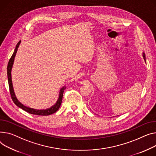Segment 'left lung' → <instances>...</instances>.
<instances>
[{"label": "left lung", "instance_id": "left-lung-1", "mask_svg": "<svg viewBox=\"0 0 156 156\" xmlns=\"http://www.w3.org/2000/svg\"><path fill=\"white\" fill-rule=\"evenodd\" d=\"M143 57H144V60L146 61V55H145V53H143Z\"/></svg>", "mask_w": 156, "mask_h": 156}]
</instances>
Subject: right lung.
<instances>
[{"instance_id":"1","label":"right lung","mask_w":156,"mask_h":156,"mask_svg":"<svg viewBox=\"0 0 156 156\" xmlns=\"http://www.w3.org/2000/svg\"><path fill=\"white\" fill-rule=\"evenodd\" d=\"M20 43V41L17 44L14 53L12 55L11 58H10L8 65H7V78H8V83H9V91H10V96H11L12 100L15 104L17 106H18L19 108L25 110L26 112H27L29 113H31V114H33V115H43V116L49 115H51V114H53V113L56 112L58 110V109L59 108L61 104V102H62V99H63V92H64L65 88L63 87L61 89L60 92H59V98L55 104L53 106H52L51 108L46 109V110H36V109H33V108H30L24 106V105L22 104L21 103H20L15 95V93H14V90H13V87H12V80H11V69H12V67L13 65L14 58H15L16 54L17 53V49H18V47H19Z\"/></svg>"}]
</instances>
